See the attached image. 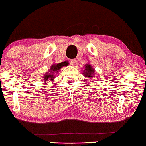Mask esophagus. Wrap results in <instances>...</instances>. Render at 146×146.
Returning a JSON list of instances; mask_svg holds the SVG:
<instances>
[{"label": "esophagus", "mask_w": 146, "mask_h": 146, "mask_svg": "<svg viewBox=\"0 0 146 146\" xmlns=\"http://www.w3.org/2000/svg\"><path fill=\"white\" fill-rule=\"evenodd\" d=\"M76 59H72V60H70V65L74 66L75 64H76Z\"/></svg>", "instance_id": "1"}]
</instances>
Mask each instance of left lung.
Returning <instances> with one entry per match:
<instances>
[{
	"mask_svg": "<svg viewBox=\"0 0 146 146\" xmlns=\"http://www.w3.org/2000/svg\"><path fill=\"white\" fill-rule=\"evenodd\" d=\"M84 67H85V68H84V72H83V73H84V76L85 77H87V78H90V79H92L93 77H94V73H95V70H94V68H92V66L90 64H86L84 66Z\"/></svg>",
	"mask_w": 146,
	"mask_h": 146,
	"instance_id": "8db88e82",
	"label": "left lung"
}]
</instances>
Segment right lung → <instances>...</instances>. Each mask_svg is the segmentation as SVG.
Masks as SVG:
<instances>
[{"instance_id": "add662e5", "label": "right lung", "mask_w": 146, "mask_h": 146, "mask_svg": "<svg viewBox=\"0 0 146 146\" xmlns=\"http://www.w3.org/2000/svg\"><path fill=\"white\" fill-rule=\"evenodd\" d=\"M64 66H66L65 62H62V63L57 64H52L50 66V69L49 70L48 73H46L44 76V82H47L49 80L53 81L54 78H55L56 75L59 73L60 69Z\"/></svg>"}]
</instances>
